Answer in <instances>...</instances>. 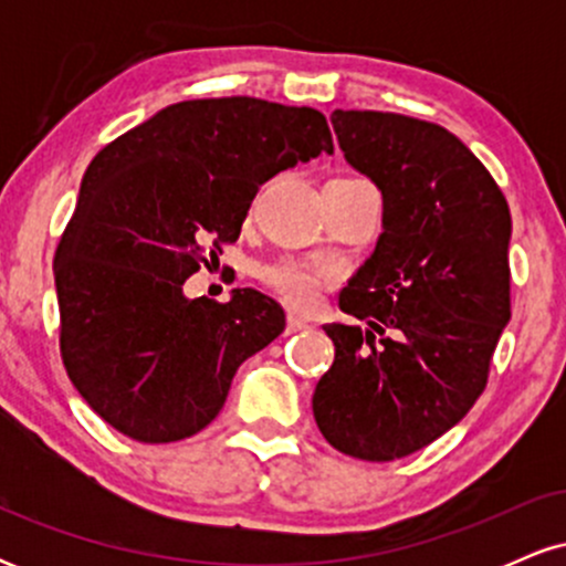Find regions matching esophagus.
Instances as JSON below:
<instances>
[{"label": "esophagus", "mask_w": 566, "mask_h": 566, "mask_svg": "<svg viewBox=\"0 0 566 566\" xmlns=\"http://www.w3.org/2000/svg\"><path fill=\"white\" fill-rule=\"evenodd\" d=\"M305 327H308V322L301 319V316H295V314L287 316V335L301 333V329H305Z\"/></svg>", "instance_id": "34e87169"}]
</instances>
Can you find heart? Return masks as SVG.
Here are the masks:
<instances>
[{
	"mask_svg": "<svg viewBox=\"0 0 566 566\" xmlns=\"http://www.w3.org/2000/svg\"><path fill=\"white\" fill-rule=\"evenodd\" d=\"M329 279H333L329 271L301 261H279L261 271V282L265 287L282 297L284 303H290L292 308H311Z\"/></svg>",
	"mask_w": 566,
	"mask_h": 566,
	"instance_id": "obj_1",
	"label": "heart"
}]
</instances>
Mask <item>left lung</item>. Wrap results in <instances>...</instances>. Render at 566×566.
<instances>
[{"mask_svg": "<svg viewBox=\"0 0 566 566\" xmlns=\"http://www.w3.org/2000/svg\"><path fill=\"white\" fill-rule=\"evenodd\" d=\"M343 157L382 193L375 252L327 324L335 361L314 391L322 437L373 463L437 441L482 396L511 319V212L450 129L388 112H333Z\"/></svg>", "mask_w": 566, "mask_h": 566, "instance_id": "obj_1", "label": "left lung"}]
</instances>
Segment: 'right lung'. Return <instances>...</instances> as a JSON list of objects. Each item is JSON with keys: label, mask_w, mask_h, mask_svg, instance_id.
Returning <instances> with one entry per match:
<instances>
[{"label": "right lung", "mask_w": 566, "mask_h": 566, "mask_svg": "<svg viewBox=\"0 0 566 566\" xmlns=\"http://www.w3.org/2000/svg\"><path fill=\"white\" fill-rule=\"evenodd\" d=\"M322 151V112L237 95L172 103L95 154L53 271L63 367L108 426L167 444L218 418L284 311L250 287L188 301L184 282L237 242L265 180Z\"/></svg>", "instance_id": "1"}]
</instances>
